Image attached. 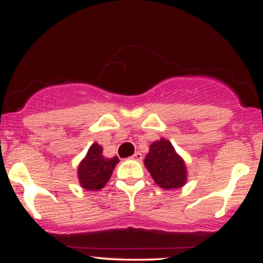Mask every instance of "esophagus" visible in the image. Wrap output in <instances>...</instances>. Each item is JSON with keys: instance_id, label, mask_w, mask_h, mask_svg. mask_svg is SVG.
Segmentation results:
<instances>
[{"instance_id": "34e87169", "label": "esophagus", "mask_w": 263, "mask_h": 263, "mask_svg": "<svg viewBox=\"0 0 263 263\" xmlns=\"http://www.w3.org/2000/svg\"><path fill=\"white\" fill-rule=\"evenodd\" d=\"M132 158H134L135 161H138V162H140V161H142V158H143V155H142L141 152H136L135 155L132 156Z\"/></svg>"}]
</instances>
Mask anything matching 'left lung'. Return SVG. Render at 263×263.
<instances>
[{
	"label": "left lung",
	"instance_id": "1",
	"mask_svg": "<svg viewBox=\"0 0 263 263\" xmlns=\"http://www.w3.org/2000/svg\"><path fill=\"white\" fill-rule=\"evenodd\" d=\"M144 165L153 180L163 189H178L186 182L185 163L170 141L161 138L149 146Z\"/></svg>",
	"mask_w": 263,
	"mask_h": 263
}]
</instances>
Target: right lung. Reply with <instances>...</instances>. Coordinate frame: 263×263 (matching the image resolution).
Segmentation results:
<instances>
[{
    "label": "right lung",
    "instance_id": "right-lung-1",
    "mask_svg": "<svg viewBox=\"0 0 263 263\" xmlns=\"http://www.w3.org/2000/svg\"><path fill=\"white\" fill-rule=\"evenodd\" d=\"M119 163V158H106L102 156V147L92 143L87 151L85 158L78 167L79 183L86 190H99L104 188L105 184L111 178L114 168Z\"/></svg>",
    "mask_w": 263,
    "mask_h": 263
}]
</instances>
